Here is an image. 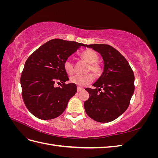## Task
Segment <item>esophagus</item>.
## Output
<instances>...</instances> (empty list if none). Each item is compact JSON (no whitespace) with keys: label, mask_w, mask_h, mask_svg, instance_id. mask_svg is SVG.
<instances>
[{"label":"esophagus","mask_w":158,"mask_h":158,"mask_svg":"<svg viewBox=\"0 0 158 158\" xmlns=\"http://www.w3.org/2000/svg\"><path fill=\"white\" fill-rule=\"evenodd\" d=\"M82 90H84V88H81V87H79V86L77 87V92H80V91H82Z\"/></svg>","instance_id":"obj_1"}]
</instances>
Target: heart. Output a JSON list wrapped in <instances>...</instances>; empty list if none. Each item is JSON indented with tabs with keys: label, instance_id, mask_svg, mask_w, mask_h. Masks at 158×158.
Listing matches in <instances>:
<instances>
[{
	"label": "heart",
	"instance_id": "b5f03b06",
	"mask_svg": "<svg viewBox=\"0 0 158 158\" xmlns=\"http://www.w3.org/2000/svg\"><path fill=\"white\" fill-rule=\"evenodd\" d=\"M81 57L88 63L89 66L88 70H91L95 75H99L102 72V69L100 66L96 63L98 60V56L96 52L92 49H88L84 51L81 54ZM64 69L66 73L71 74L73 73V63L70 59L66 60L64 63ZM94 80V76L92 74L88 73L83 75L76 74L71 76L70 81L78 86H84V85L89 84Z\"/></svg>",
	"mask_w": 158,
	"mask_h": 158
}]
</instances>
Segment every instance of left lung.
Masks as SVG:
<instances>
[{"instance_id":"1","label":"left lung","mask_w":158,"mask_h":158,"mask_svg":"<svg viewBox=\"0 0 158 158\" xmlns=\"http://www.w3.org/2000/svg\"><path fill=\"white\" fill-rule=\"evenodd\" d=\"M85 47L98 52L103 60V73L93 84L95 88H85L89 94L84 103L85 113L97 122H111L128 108L135 92V75L127 59L113 47L105 44Z\"/></svg>"}]
</instances>
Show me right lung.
Here are the masks:
<instances>
[{"mask_svg": "<svg viewBox=\"0 0 158 158\" xmlns=\"http://www.w3.org/2000/svg\"><path fill=\"white\" fill-rule=\"evenodd\" d=\"M85 45L60 39L51 40L40 47L26 61L20 84L22 98L30 112L42 120L60 116L70 99L77 91L69 81L64 63L69 57ZM57 81L63 84L55 87Z\"/></svg>", "mask_w": 158, "mask_h": 158, "instance_id": "1", "label": "right lung"}]
</instances>
